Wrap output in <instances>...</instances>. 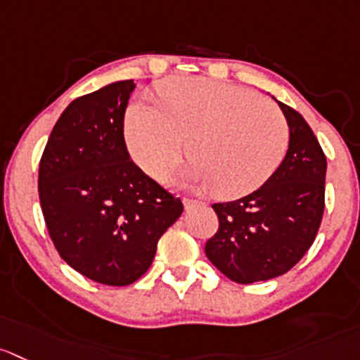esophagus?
<instances>
[{"instance_id": "esophagus-1", "label": "esophagus", "mask_w": 360, "mask_h": 360, "mask_svg": "<svg viewBox=\"0 0 360 360\" xmlns=\"http://www.w3.org/2000/svg\"><path fill=\"white\" fill-rule=\"evenodd\" d=\"M182 203H184V208H186V210H191V208H194V207H201V205H205L203 201L191 200V198H184Z\"/></svg>"}]
</instances>
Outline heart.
<instances>
[{"instance_id":"b5f03b06","label":"heart","mask_w":360,"mask_h":360,"mask_svg":"<svg viewBox=\"0 0 360 360\" xmlns=\"http://www.w3.org/2000/svg\"><path fill=\"white\" fill-rule=\"evenodd\" d=\"M285 116L258 94L207 77L160 83L159 105L139 98L125 116V141L134 162L166 180L186 155L187 180L222 200L248 196L279 167L288 148Z\"/></svg>"}]
</instances>
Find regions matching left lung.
<instances>
[{
	"label": "left lung",
	"mask_w": 360,
	"mask_h": 360,
	"mask_svg": "<svg viewBox=\"0 0 360 360\" xmlns=\"http://www.w3.org/2000/svg\"><path fill=\"white\" fill-rule=\"evenodd\" d=\"M276 102L290 129L283 162L249 196L212 205L219 229L205 245V255L240 285L288 272L314 242L325 208L323 150L302 115Z\"/></svg>",
	"instance_id": "8db88e82"
}]
</instances>
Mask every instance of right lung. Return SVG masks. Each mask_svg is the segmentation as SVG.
<instances>
[{
	"label": "right lung",
	"instance_id": "1",
	"mask_svg": "<svg viewBox=\"0 0 360 360\" xmlns=\"http://www.w3.org/2000/svg\"><path fill=\"white\" fill-rule=\"evenodd\" d=\"M132 79L105 84L67 105L39 167V196L51 240L74 270L108 286L138 281L157 242L184 212L131 160L123 116Z\"/></svg>",
	"mask_w": 360,
	"mask_h": 360
}]
</instances>
